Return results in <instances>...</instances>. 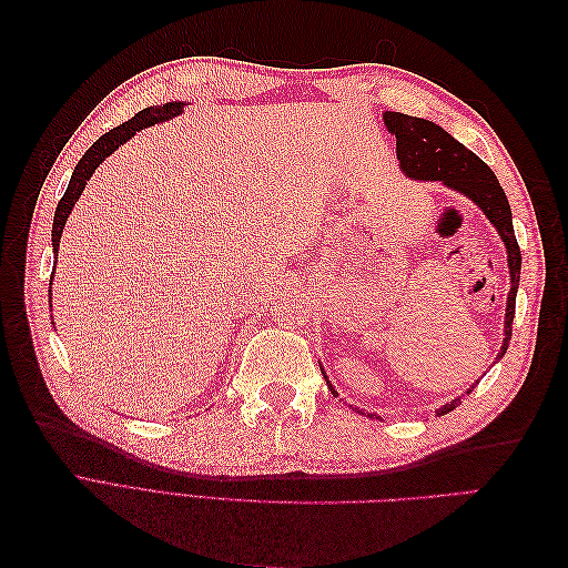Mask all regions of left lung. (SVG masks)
I'll use <instances>...</instances> for the list:
<instances>
[{
	"label": "left lung",
	"mask_w": 568,
	"mask_h": 568,
	"mask_svg": "<svg viewBox=\"0 0 568 568\" xmlns=\"http://www.w3.org/2000/svg\"><path fill=\"white\" fill-rule=\"evenodd\" d=\"M384 125L390 134H395V153H398L400 170L405 178L415 180V182H440L443 186L453 189V192L467 196L478 205V211L484 213L495 232L500 234L507 248V265H509V294H507V307H505V338L500 353H497V359H503L507 353L509 338H511V322H514V305H517V291H519V277H521V251L517 244V236H514V225H511V209L509 201L505 196V189L497 182L493 170L480 161L474 151H469L464 144H459L453 134L445 132L440 125L432 123V120L415 118V115H405V113H395L386 111L384 113ZM326 386L332 388L334 395L336 388L332 386L329 376H326L324 367H320ZM478 384V382H476ZM469 386L467 395L476 388ZM464 393L453 398L450 403H445L436 409V415H448L457 405H462ZM357 409V415H369L365 409Z\"/></svg>",
	"instance_id": "8db88e82"
}]
</instances>
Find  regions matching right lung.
<instances>
[{"instance_id": "add662e5", "label": "right lung", "mask_w": 568, "mask_h": 568, "mask_svg": "<svg viewBox=\"0 0 568 568\" xmlns=\"http://www.w3.org/2000/svg\"><path fill=\"white\" fill-rule=\"evenodd\" d=\"M186 106H189V101H168V104H161V106H149V109L136 113L132 120H128V123L113 128L104 136H99V140L88 149V153H84V156L78 161L73 175H71V182H68L65 194L57 205L54 225H51V246H54V255H59V244H61L65 220H68V215H71V211L75 209L80 194L84 192V184L90 182V178L94 175V170L101 163H104L120 144H125L128 140H132L136 132L182 115ZM51 282H54V272H51ZM51 324H54V322H51Z\"/></svg>"}]
</instances>
